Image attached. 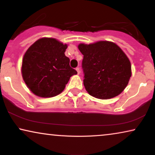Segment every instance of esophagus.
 I'll return each instance as SVG.
<instances>
[{"mask_svg":"<svg viewBox=\"0 0 155 155\" xmlns=\"http://www.w3.org/2000/svg\"><path fill=\"white\" fill-rule=\"evenodd\" d=\"M75 70H76V71H77L78 75H79L80 73V68H76V69H75Z\"/></svg>","mask_w":155,"mask_h":155,"instance_id":"obj_1","label":"esophagus"}]
</instances>
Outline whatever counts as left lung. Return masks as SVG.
Returning <instances> with one entry per match:
<instances>
[{
    "label": "left lung",
    "instance_id": "8db88e82",
    "mask_svg": "<svg viewBox=\"0 0 155 155\" xmlns=\"http://www.w3.org/2000/svg\"><path fill=\"white\" fill-rule=\"evenodd\" d=\"M83 55L84 86L91 96L108 99L119 95L131 77L130 60L117 44L109 41L78 45Z\"/></svg>",
    "mask_w": 155,
    "mask_h": 155
}]
</instances>
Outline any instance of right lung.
Listing matches in <instances>:
<instances>
[{"label":"right lung","mask_w":155,"mask_h":155,"mask_svg":"<svg viewBox=\"0 0 155 155\" xmlns=\"http://www.w3.org/2000/svg\"><path fill=\"white\" fill-rule=\"evenodd\" d=\"M66 44L54 38L43 37L29 46L23 56L21 73L27 87L38 97L56 96L64 90L77 71L65 56Z\"/></svg>","instance_id":"obj_1"}]
</instances>
